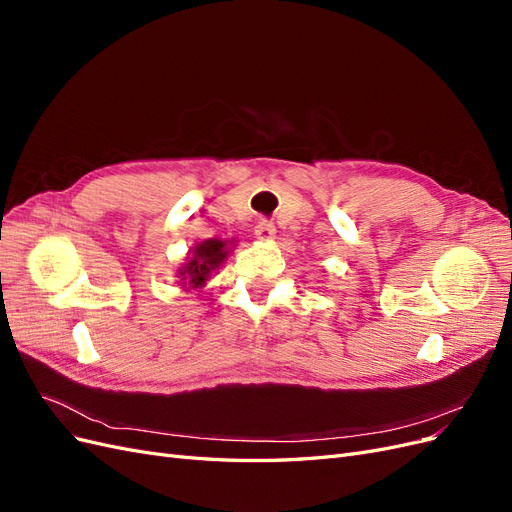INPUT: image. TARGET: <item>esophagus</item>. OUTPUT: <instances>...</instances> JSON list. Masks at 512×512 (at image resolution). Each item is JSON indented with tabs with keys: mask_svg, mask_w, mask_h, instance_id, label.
<instances>
[{
	"mask_svg": "<svg viewBox=\"0 0 512 512\" xmlns=\"http://www.w3.org/2000/svg\"><path fill=\"white\" fill-rule=\"evenodd\" d=\"M256 239L260 241H273L275 239V226L267 220H260L256 224Z\"/></svg>",
	"mask_w": 512,
	"mask_h": 512,
	"instance_id": "34e87169",
	"label": "esophagus"
}]
</instances>
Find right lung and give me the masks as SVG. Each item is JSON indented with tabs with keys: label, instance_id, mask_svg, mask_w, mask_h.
Masks as SVG:
<instances>
[{
	"label": "right lung",
	"instance_id": "right-lung-1",
	"mask_svg": "<svg viewBox=\"0 0 512 512\" xmlns=\"http://www.w3.org/2000/svg\"><path fill=\"white\" fill-rule=\"evenodd\" d=\"M237 245L235 239H205L196 243L192 250L185 256V262L179 267V286L185 290L203 288L213 271L222 267V262L232 252V247Z\"/></svg>",
	"mask_w": 512,
	"mask_h": 512
}]
</instances>
